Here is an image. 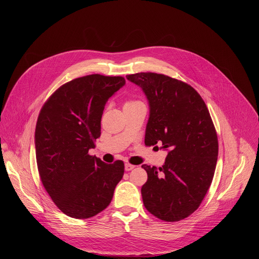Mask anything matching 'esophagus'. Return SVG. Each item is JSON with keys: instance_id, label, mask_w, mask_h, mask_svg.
<instances>
[{"instance_id": "obj_1", "label": "esophagus", "mask_w": 259, "mask_h": 259, "mask_svg": "<svg viewBox=\"0 0 259 259\" xmlns=\"http://www.w3.org/2000/svg\"><path fill=\"white\" fill-rule=\"evenodd\" d=\"M134 168H135V166L132 165V164H129V163H126V164H125V170H126V171H131V170L134 169Z\"/></svg>"}]
</instances>
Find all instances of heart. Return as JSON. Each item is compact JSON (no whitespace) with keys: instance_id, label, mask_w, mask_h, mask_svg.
<instances>
[{"instance_id":"heart-1","label":"heart","mask_w":259,"mask_h":259,"mask_svg":"<svg viewBox=\"0 0 259 259\" xmlns=\"http://www.w3.org/2000/svg\"><path fill=\"white\" fill-rule=\"evenodd\" d=\"M139 103H142L141 101H138V100H128L125 102L124 106H132V105H136V104H139Z\"/></svg>"}]
</instances>
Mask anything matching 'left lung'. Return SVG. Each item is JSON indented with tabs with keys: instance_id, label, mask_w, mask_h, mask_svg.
<instances>
[{
	"instance_id": "obj_1",
	"label": "left lung",
	"mask_w": 259,
	"mask_h": 259,
	"mask_svg": "<svg viewBox=\"0 0 259 259\" xmlns=\"http://www.w3.org/2000/svg\"><path fill=\"white\" fill-rule=\"evenodd\" d=\"M126 78L138 85L150 104L144 143H162L168 151L159 169L142 165L147 180L141 188L146 210L157 218L179 221L194 213L214 176L218 140L209 110L189 84L156 72Z\"/></svg>"
}]
</instances>
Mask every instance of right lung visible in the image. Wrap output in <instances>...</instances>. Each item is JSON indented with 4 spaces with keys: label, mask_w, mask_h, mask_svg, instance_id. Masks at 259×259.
<instances>
[{
    "label": "right lung",
    "mask_w": 259,
    "mask_h": 259,
    "mask_svg": "<svg viewBox=\"0 0 259 259\" xmlns=\"http://www.w3.org/2000/svg\"><path fill=\"white\" fill-rule=\"evenodd\" d=\"M123 77L89 75L59 87L45 102L34 133L41 181L67 216L85 219L104 210L124 175V162L106 164L88 154L100 136L106 101Z\"/></svg>",
    "instance_id": "right-lung-1"
}]
</instances>
